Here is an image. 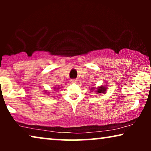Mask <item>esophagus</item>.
<instances>
[{
  "label": "esophagus",
  "mask_w": 151,
  "mask_h": 151,
  "mask_svg": "<svg viewBox=\"0 0 151 151\" xmlns=\"http://www.w3.org/2000/svg\"><path fill=\"white\" fill-rule=\"evenodd\" d=\"M77 81L78 80H76V79H72V80H71V82L72 84H76L77 83Z\"/></svg>",
  "instance_id": "obj_1"
}]
</instances>
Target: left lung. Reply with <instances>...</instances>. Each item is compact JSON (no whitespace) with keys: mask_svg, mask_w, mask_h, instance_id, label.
I'll list each match as a JSON object with an SVG mask.
<instances>
[{"mask_svg":"<svg viewBox=\"0 0 151 151\" xmlns=\"http://www.w3.org/2000/svg\"><path fill=\"white\" fill-rule=\"evenodd\" d=\"M95 89V87H92L91 88V90H92L93 91V90ZM106 91V87H105L104 86H101L100 87L97 88V90L96 91V93L97 94L98 93H104Z\"/></svg>","mask_w":151,"mask_h":151,"instance_id":"8db88e82","label":"left lung"}]
</instances>
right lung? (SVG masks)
Masks as SVG:
<instances>
[{
  "label": "right lung",
  "mask_w": 151,
  "mask_h": 151,
  "mask_svg": "<svg viewBox=\"0 0 151 151\" xmlns=\"http://www.w3.org/2000/svg\"><path fill=\"white\" fill-rule=\"evenodd\" d=\"M53 88H54V89L58 90V88H60V86H58V87H54Z\"/></svg>",
  "instance_id": "right-lung-1"
}]
</instances>
